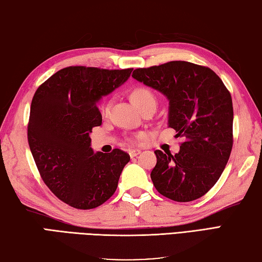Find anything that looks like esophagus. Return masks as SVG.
<instances>
[{"label":"esophagus","mask_w":262,"mask_h":262,"mask_svg":"<svg viewBox=\"0 0 262 262\" xmlns=\"http://www.w3.org/2000/svg\"><path fill=\"white\" fill-rule=\"evenodd\" d=\"M140 154V150L139 149H132V150H129V155L131 159H133V157H136Z\"/></svg>","instance_id":"esophagus-1"}]
</instances>
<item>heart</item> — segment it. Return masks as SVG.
<instances>
[{"label": "heart", "mask_w": 262, "mask_h": 262, "mask_svg": "<svg viewBox=\"0 0 262 262\" xmlns=\"http://www.w3.org/2000/svg\"><path fill=\"white\" fill-rule=\"evenodd\" d=\"M130 99L131 101L135 103V105L139 108H142L144 106L148 105V103H156V98L154 96V93H152L149 89L144 88V86H138L132 89L131 92H130ZM108 102H101L99 105V111L102 115H105L106 113L108 112ZM141 135H138L137 138H141ZM132 142L135 140H131Z\"/></svg>", "instance_id": "heart-1"}]
</instances>
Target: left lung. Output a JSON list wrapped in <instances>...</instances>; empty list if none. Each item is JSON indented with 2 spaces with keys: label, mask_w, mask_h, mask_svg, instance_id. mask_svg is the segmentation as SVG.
Returning <instances> with one entry per match:
<instances>
[{
  "label": "left lung",
  "mask_w": 262,
  "mask_h": 262,
  "mask_svg": "<svg viewBox=\"0 0 262 262\" xmlns=\"http://www.w3.org/2000/svg\"><path fill=\"white\" fill-rule=\"evenodd\" d=\"M132 77L167 98V124L185 139L176 155L155 150V188L176 202L200 199L219 180L233 148L229 91L209 67L188 61L137 68Z\"/></svg>",
  "instance_id": "1"
}]
</instances>
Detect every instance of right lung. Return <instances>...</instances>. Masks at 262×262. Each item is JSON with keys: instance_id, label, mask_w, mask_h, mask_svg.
<instances>
[{"instance_id": "1", "label": "right lung", "mask_w": 262, "mask_h": 262, "mask_svg": "<svg viewBox=\"0 0 262 262\" xmlns=\"http://www.w3.org/2000/svg\"><path fill=\"white\" fill-rule=\"evenodd\" d=\"M133 68H62L38 86L27 127L39 174L59 200L90 210L111 199L130 156L121 149L95 152L90 133L101 125L97 102L130 77Z\"/></svg>"}]
</instances>
